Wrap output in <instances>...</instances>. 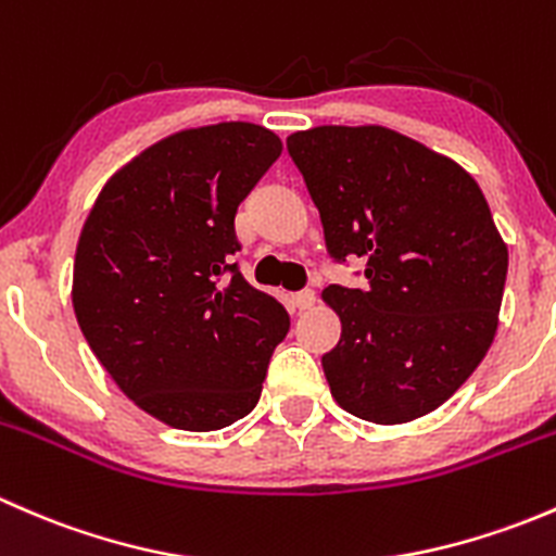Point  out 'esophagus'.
<instances>
[{"instance_id": "1", "label": "esophagus", "mask_w": 556, "mask_h": 556, "mask_svg": "<svg viewBox=\"0 0 556 556\" xmlns=\"http://www.w3.org/2000/svg\"><path fill=\"white\" fill-rule=\"evenodd\" d=\"M293 304H295V309H301V312L312 309V306L317 304V293H314V290H301V293L293 295Z\"/></svg>"}]
</instances>
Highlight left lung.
<instances>
[{"label": "left lung", "instance_id": "left-lung-1", "mask_svg": "<svg viewBox=\"0 0 556 556\" xmlns=\"http://www.w3.org/2000/svg\"><path fill=\"white\" fill-rule=\"evenodd\" d=\"M336 261H366V290L330 285L341 319L323 355L344 412L403 425L435 412L484 361L497 330L508 247L457 161L384 126L288 137Z\"/></svg>", "mask_w": 556, "mask_h": 556}]
</instances>
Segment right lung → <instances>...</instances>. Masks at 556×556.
Masks as SVG:
<instances>
[{"label":"right lung","instance_id":"add662e5","mask_svg":"<svg viewBox=\"0 0 556 556\" xmlns=\"http://www.w3.org/2000/svg\"><path fill=\"white\" fill-rule=\"evenodd\" d=\"M279 153L255 123L182 128L112 174L86 217L77 323L115 384L169 428L210 433L247 417L288 336L285 306L228 263L237 206Z\"/></svg>","mask_w":556,"mask_h":556}]
</instances>
